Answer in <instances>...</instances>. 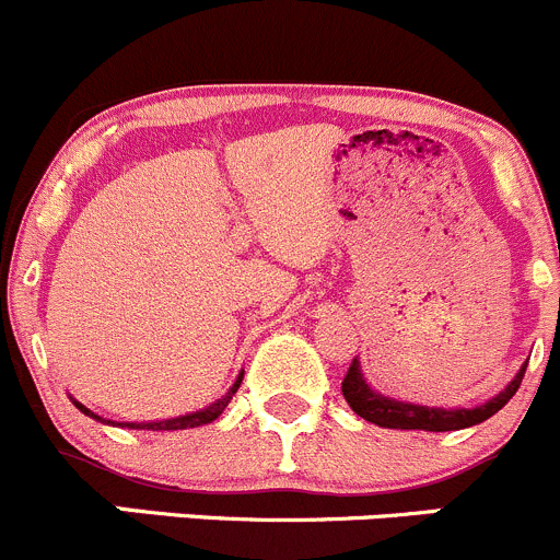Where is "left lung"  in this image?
<instances>
[{"label": "left lung", "mask_w": 560, "mask_h": 560, "mask_svg": "<svg viewBox=\"0 0 560 560\" xmlns=\"http://www.w3.org/2000/svg\"><path fill=\"white\" fill-rule=\"evenodd\" d=\"M525 374V365L517 371L515 380L501 389L495 398H490L488 404L474 406V409H433V406H417V404H404V400L387 398V395L376 393L369 387V382L363 380V371H360L358 358L349 365L347 376L341 382V393L347 398V404L352 406V411L363 420L374 422L380 428H395V431H460V428H471L485 422L488 417H493L495 411L504 409L510 404L512 395L517 393Z\"/></svg>", "instance_id": "8db88e82"}]
</instances>
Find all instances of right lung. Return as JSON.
<instances>
[{
    "mask_svg": "<svg viewBox=\"0 0 560 560\" xmlns=\"http://www.w3.org/2000/svg\"><path fill=\"white\" fill-rule=\"evenodd\" d=\"M241 382H244V371H241L238 374V380H235V385L228 389V393L222 395V398L219 400H213L211 406H206V409H200V411H191V415H184V417H173V420H160V422H118V425H127V428H132V431H140V428H143V431H186V428H197V425H208V422H213L217 420L219 415H222L224 409H228V404L230 400H233V395H235V389L241 387ZM72 404L78 406V409L83 411V415L86 417H92V420H100V422H105V425H116V422L113 420H103V417L100 415H94L92 409H86V406L81 404V400H75L72 398Z\"/></svg>",
    "mask_w": 560,
    "mask_h": 560,
    "instance_id": "right-lung-1",
    "label": "right lung"
}]
</instances>
